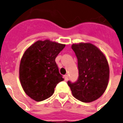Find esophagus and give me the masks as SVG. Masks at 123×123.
<instances>
[{
    "instance_id": "obj_1",
    "label": "esophagus",
    "mask_w": 123,
    "mask_h": 123,
    "mask_svg": "<svg viewBox=\"0 0 123 123\" xmlns=\"http://www.w3.org/2000/svg\"><path fill=\"white\" fill-rule=\"evenodd\" d=\"M64 80H65V81H67V80H68V75L67 74L64 75Z\"/></svg>"
}]
</instances>
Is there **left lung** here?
<instances>
[{"instance_id":"obj_1","label":"left lung","mask_w":123,"mask_h":123,"mask_svg":"<svg viewBox=\"0 0 123 123\" xmlns=\"http://www.w3.org/2000/svg\"><path fill=\"white\" fill-rule=\"evenodd\" d=\"M72 49L78 59V79L68 81L73 96L89 103L98 99L105 92L109 78V67L105 56L92 43L73 44Z\"/></svg>"}]
</instances>
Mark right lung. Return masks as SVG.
Masks as SVG:
<instances>
[{
    "instance_id": "1",
    "label": "right lung",
    "mask_w": 123,
    "mask_h": 123,
    "mask_svg": "<svg viewBox=\"0 0 123 123\" xmlns=\"http://www.w3.org/2000/svg\"><path fill=\"white\" fill-rule=\"evenodd\" d=\"M65 45L46 39L39 40L25 51L20 64V80L27 95L41 101L53 94L57 84L64 79L55 58Z\"/></svg>"
}]
</instances>
